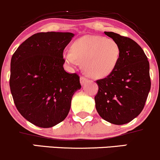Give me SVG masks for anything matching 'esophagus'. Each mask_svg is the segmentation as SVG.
Listing matches in <instances>:
<instances>
[{"instance_id":"34e87169","label":"esophagus","mask_w":160,"mask_h":160,"mask_svg":"<svg viewBox=\"0 0 160 160\" xmlns=\"http://www.w3.org/2000/svg\"><path fill=\"white\" fill-rule=\"evenodd\" d=\"M88 82V79L87 78V77H83V76H81L80 77V83H81L82 85H84L86 83H87Z\"/></svg>"}]
</instances>
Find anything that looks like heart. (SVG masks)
I'll use <instances>...</instances> for the list:
<instances>
[{
  "label": "heart",
  "mask_w": 160,
  "mask_h": 160,
  "mask_svg": "<svg viewBox=\"0 0 160 160\" xmlns=\"http://www.w3.org/2000/svg\"><path fill=\"white\" fill-rule=\"evenodd\" d=\"M68 64L83 62V70L89 77L102 78L115 69L121 58V48L115 39L101 36H84L75 40L71 52L64 54Z\"/></svg>",
  "instance_id": "heart-1"
}]
</instances>
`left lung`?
I'll use <instances>...</instances> for the list:
<instances>
[{"instance_id":"obj_1","label":"left lung","mask_w":160,"mask_h":160,"mask_svg":"<svg viewBox=\"0 0 160 160\" xmlns=\"http://www.w3.org/2000/svg\"><path fill=\"white\" fill-rule=\"evenodd\" d=\"M119 44L121 58L108 76L97 80L96 108L104 120L114 124H127L143 109L151 86L150 64L141 47L126 36L105 32Z\"/></svg>"}]
</instances>
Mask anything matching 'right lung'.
<instances>
[{
	"label": "right lung",
	"instance_id": "add662e5",
	"mask_svg": "<svg viewBox=\"0 0 160 160\" xmlns=\"http://www.w3.org/2000/svg\"><path fill=\"white\" fill-rule=\"evenodd\" d=\"M71 32H38L25 40L10 62V88L17 110L40 128L64 121L73 93L80 89L77 73L64 71L63 52Z\"/></svg>",
	"mask_w": 160,
	"mask_h": 160
}]
</instances>
